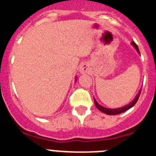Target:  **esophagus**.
Returning a JSON list of instances; mask_svg holds the SVG:
<instances>
[{"mask_svg": "<svg viewBox=\"0 0 156 156\" xmlns=\"http://www.w3.org/2000/svg\"><path fill=\"white\" fill-rule=\"evenodd\" d=\"M80 71L82 72V73H85V72H86V69H84V68H82V69H80Z\"/></svg>", "mask_w": 156, "mask_h": 156, "instance_id": "obj_1", "label": "esophagus"}]
</instances>
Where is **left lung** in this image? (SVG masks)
<instances>
[{
    "mask_svg": "<svg viewBox=\"0 0 156 156\" xmlns=\"http://www.w3.org/2000/svg\"><path fill=\"white\" fill-rule=\"evenodd\" d=\"M131 44H132L133 46L135 48V49L137 50L138 53H140V49H139V47H138V45H136V44H135L134 41H132V42H131ZM140 93H141V90L139 91V93H138V94L136 95V97H135V99L133 100L132 102H130L128 105H126V106H124V107H121V108H116V109L106 108V107H102L101 105L98 104V102H97V101H96L94 98V104H95L96 107H97V108H98L100 111H102V112H103V113L107 114V115H119V114L122 113V112H124V111H127L128 109L131 108V107H132L133 106H134V105H135V103L137 102L138 99H139V98H140Z\"/></svg>",
    "mask_w": 156,
    "mask_h": 156,
    "instance_id": "obj_1",
    "label": "left lung"
}]
</instances>
